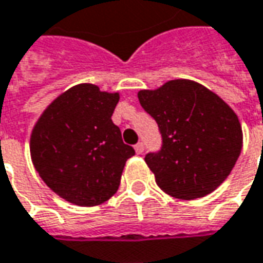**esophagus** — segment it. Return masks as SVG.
<instances>
[{"instance_id":"34e87169","label":"esophagus","mask_w":263,"mask_h":263,"mask_svg":"<svg viewBox=\"0 0 263 263\" xmlns=\"http://www.w3.org/2000/svg\"><path fill=\"white\" fill-rule=\"evenodd\" d=\"M135 152H137L138 155H141V154L144 152V144H142V142H138V144L135 145Z\"/></svg>"}]
</instances>
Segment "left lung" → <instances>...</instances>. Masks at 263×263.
<instances>
[{"label":"left lung","mask_w":263,"mask_h":263,"mask_svg":"<svg viewBox=\"0 0 263 263\" xmlns=\"http://www.w3.org/2000/svg\"><path fill=\"white\" fill-rule=\"evenodd\" d=\"M138 100L162 134V149L145 157L158 186L186 201L214 192L242 151L243 134L234 109L202 84L183 78L141 89Z\"/></svg>","instance_id":"left-lung-1"}]
</instances>
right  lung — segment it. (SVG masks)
Instances as JSON below:
<instances>
[{"instance_id": "right-lung-1", "label": "right lung", "mask_w": 263, "mask_h": 263, "mask_svg": "<svg viewBox=\"0 0 263 263\" xmlns=\"http://www.w3.org/2000/svg\"><path fill=\"white\" fill-rule=\"evenodd\" d=\"M119 92L78 84L49 104L31 131L34 168L52 192L78 206H95L118 191L132 146L112 122Z\"/></svg>"}]
</instances>
